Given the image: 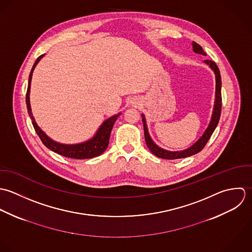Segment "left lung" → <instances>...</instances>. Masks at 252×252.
I'll return each mask as SVG.
<instances>
[{"instance_id":"obj_1","label":"left lung","mask_w":252,"mask_h":252,"mask_svg":"<svg viewBox=\"0 0 252 252\" xmlns=\"http://www.w3.org/2000/svg\"><path fill=\"white\" fill-rule=\"evenodd\" d=\"M193 51L196 53H200L202 55H206L205 52L202 50L201 46L195 42H193ZM205 64H207L214 72L215 74V80H216V88H215V101H214V107H213V112H212V116H211V120L209 122V125L207 126V128L205 129V131L203 132L202 136L201 138L195 143L193 144L191 147L183 150V151H167L164 150L160 147H158V145H156L154 143V141L152 140L151 136L148 132V128H147V125H146V120H145V116L142 114V122H143V127H144V135H145V141L146 144L148 146V148L150 149V151L157 157L161 158H165V159H175V158H187L190 156H193L199 152H201L203 147L205 146V144L207 143V141L209 140L210 136L212 135L214 129L216 128L219 119H220V115H221V107H222V97H221V76H220V71L217 67V65L215 64L214 61L212 60H204L203 61Z\"/></svg>"}]
</instances>
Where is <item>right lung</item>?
I'll return each instance as SVG.
<instances>
[{"mask_svg":"<svg viewBox=\"0 0 252 252\" xmlns=\"http://www.w3.org/2000/svg\"><path fill=\"white\" fill-rule=\"evenodd\" d=\"M45 54L39 56L33 65V68L30 72V76H29L28 89H27V94H26V105H27V109H28V114L31 118L33 126H34L37 134L39 135L40 139L42 140V142L44 143V145L46 147H48L51 151L55 152L61 156H64L67 158H77V159L92 158L100 156L101 154L104 153V151L108 147L111 130H112L113 126H114L115 122L117 121L118 117L121 115V113L114 115L111 118L104 121L103 124L101 125L100 127L98 128L97 132L94 134V136L92 139H90L86 142H83V143H78V144H61V143H58V142L52 140L40 128V126L35 122V119L32 114L31 106H30V97H29L30 87H31L33 71H34L36 65L38 64V62L41 60V58Z\"/></svg>","mask_w":252,"mask_h":252,"instance_id":"right-lung-1","label":"right lung"}]
</instances>
